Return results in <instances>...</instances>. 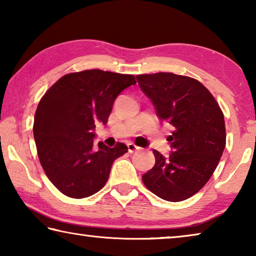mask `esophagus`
<instances>
[{
  "label": "esophagus",
  "instance_id": "esophagus-1",
  "mask_svg": "<svg viewBox=\"0 0 256 256\" xmlns=\"http://www.w3.org/2000/svg\"><path fill=\"white\" fill-rule=\"evenodd\" d=\"M128 150L130 154H133V152H136V151L140 150V148H138V146L134 144H128Z\"/></svg>",
  "mask_w": 256,
  "mask_h": 256
}]
</instances>
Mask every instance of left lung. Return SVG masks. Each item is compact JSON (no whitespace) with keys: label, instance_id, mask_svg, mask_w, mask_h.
<instances>
[{"label":"left lung","instance_id":"1","mask_svg":"<svg viewBox=\"0 0 256 256\" xmlns=\"http://www.w3.org/2000/svg\"><path fill=\"white\" fill-rule=\"evenodd\" d=\"M138 86L162 120L174 126L168 157L152 152L156 164L142 176L144 185L166 201L198 193L214 174L226 146L224 114L201 82L174 73L136 76Z\"/></svg>","mask_w":256,"mask_h":256}]
</instances>
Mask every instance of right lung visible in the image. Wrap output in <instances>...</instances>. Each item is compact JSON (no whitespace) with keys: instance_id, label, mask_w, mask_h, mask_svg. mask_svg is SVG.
I'll return each mask as SVG.
<instances>
[{"instance_id":"right-lung-1","label":"right lung","mask_w":256,"mask_h":256,"mask_svg":"<svg viewBox=\"0 0 256 256\" xmlns=\"http://www.w3.org/2000/svg\"><path fill=\"white\" fill-rule=\"evenodd\" d=\"M131 74L86 70L60 78L38 104L34 138L42 170L63 194L76 198L104 188L116 158L128 152L124 144L98 146L96 123H107L116 97L136 84Z\"/></svg>"}]
</instances>
